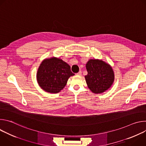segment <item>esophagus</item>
<instances>
[{
    "label": "esophagus",
    "mask_w": 146,
    "mask_h": 146,
    "mask_svg": "<svg viewBox=\"0 0 146 146\" xmlns=\"http://www.w3.org/2000/svg\"><path fill=\"white\" fill-rule=\"evenodd\" d=\"M81 74H82V72H81V70H80L77 73H76V74H77V75H78V76L81 75Z\"/></svg>",
    "instance_id": "obj_1"
}]
</instances>
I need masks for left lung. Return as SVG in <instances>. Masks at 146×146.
<instances>
[{
	"mask_svg": "<svg viewBox=\"0 0 146 146\" xmlns=\"http://www.w3.org/2000/svg\"><path fill=\"white\" fill-rule=\"evenodd\" d=\"M86 69L88 74L85 76V78L92 92L100 94L111 87L114 74L109 64L98 59H90L86 64Z\"/></svg>",
	"mask_w": 146,
	"mask_h": 146,
	"instance_id": "left-lung-1",
	"label": "left lung"
}]
</instances>
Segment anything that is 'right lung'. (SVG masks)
<instances>
[{"instance_id":"obj_1","label":"right lung","mask_w":146,"mask_h":146,"mask_svg":"<svg viewBox=\"0 0 146 146\" xmlns=\"http://www.w3.org/2000/svg\"><path fill=\"white\" fill-rule=\"evenodd\" d=\"M74 74L65 62L53 57L41 62L37 73V80L43 90L54 94L63 89L68 78Z\"/></svg>"}]
</instances>
